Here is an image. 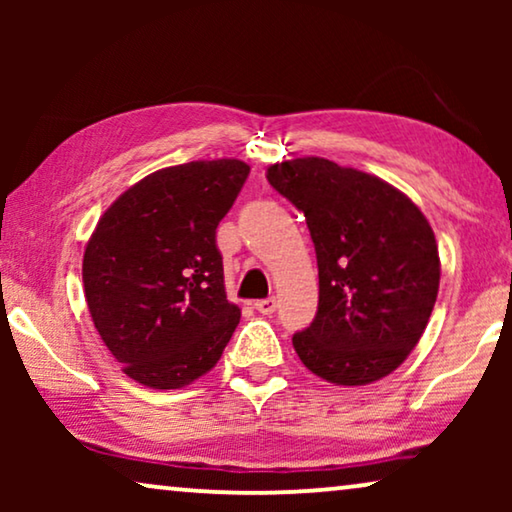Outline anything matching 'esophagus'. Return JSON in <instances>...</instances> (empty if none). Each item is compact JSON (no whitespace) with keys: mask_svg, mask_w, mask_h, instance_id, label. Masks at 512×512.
I'll return each mask as SVG.
<instances>
[{"mask_svg":"<svg viewBox=\"0 0 512 512\" xmlns=\"http://www.w3.org/2000/svg\"><path fill=\"white\" fill-rule=\"evenodd\" d=\"M254 307L261 314H272L277 310V300L275 298H263V300H256Z\"/></svg>","mask_w":512,"mask_h":512,"instance_id":"obj_1","label":"esophagus"}]
</instances>
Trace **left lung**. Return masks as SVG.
<instances>
[{
    "instance_id": "1",
    "label": "left lung",
    "mask_w": 512,
    "mask_h": 512,
    "mask_svg": "<svg viewBox=\"0 0 512 512\" xmlns=\"http://www.w3.org/2000/svg\"><path fill=\"white\" fill-rule=\"evenodd\" d=\"M277 193L305 214L319 265L317 317L293 349L321 380H382L417 347L440 284L436 235L387 181L326 158L268 167Z\"/></svg>"
}]
</instances>
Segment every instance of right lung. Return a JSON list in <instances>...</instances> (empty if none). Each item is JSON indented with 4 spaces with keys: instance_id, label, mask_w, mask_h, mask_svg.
<instances>
[{
    "instance_id": "obj_1",
    "label": "right lung",
    "mask_w": 512,
    "mask_h": 512,
    "mask_svg": "<svg viewBox=\"0 0 512 512\" xmlns=\"http://www.w3.org/2000/svg\"><path fill=\"white\" fill-rule=\"evenodd\" d=\"M249 177L235 158L193 160L114 200L83 254L93 324L123 373L179 389L209 373L240 324L228 303L216 226Z\"/></svg>"
}]
</instances>
